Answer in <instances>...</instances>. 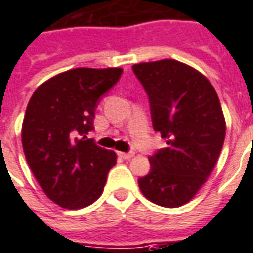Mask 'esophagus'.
Wrapping results in <instances>:
<instances>
[{
	"instance_id": "esophagus-1",
	"label": "esophagus",
	"mask_w": 253,
	"mask_h": 253,
	"mask_svg": "<svg viewBox=\"0 0 253 253\" xmlns=\"http://www.w3.org/2000/svg\"><path fill=\"white\" fill-rule=\"evenodd\" d=\"M118 155H119L122 159H131V157L134 156L132 152H128V153H126V152H118Z\"/></svg>"
}]
</instances>
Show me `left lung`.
Here are the masks:
<instances>
[{"label":"left lung","instance_id":"left-lung-1","mask_svg":"<svg viewBox=\"0 0 253 253\" xmlns=\"http://www.w3.org/2000/svg\"><path fill=\"white\" fill-rule=\"evenodd\" d=\"M151 102L155 131L166 148L149 157L151 171L138 179L141 192L157 206L186 204L213 171L226 135V121L211 82L178 60L132 65Z\"/></svg>","mask_w":253,"mask_h":253}]
</instances>
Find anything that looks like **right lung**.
<instances>
[{
    "label": "right lung",
    "mask_w": 253,
    "mask_h": 253,
    "mask_svg": "<svg viewBox=\"0 0 253 253\" xmlns=\"http://www.w3.org/2000/svg\"><path fill=\"white\" fill-rule=\"evenodd\" d=\"M123 70L74 68L35 90L22 125V144L42 190L57 206L79 210L101 196L116 153L89 139L100 97Z\"/></svg>",
    "instance_id": "add662e5"
}]
</instances>
